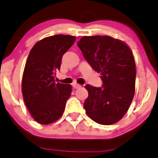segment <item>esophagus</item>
<instances>
[{"label": "esophagus", "instance_id": "1", "mask_svg": "<svg viewBox=\"0 0 158 158\" xmlns=\"http://www.w3.org/2000/svg\"><path fill=\"white\" fill-rule=\"evenodd\" d=\"M72 86L74 88V89H78L81 86V85H80L78 84H76V83H74V84H72Z\"/></svg>", "mask_w": 158, "mask_h": 158}]
</instances>
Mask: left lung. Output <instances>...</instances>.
<instances>
[{
  "label": "left lung",
  "mask_w": 158,
  "mask_h": 158,
  "mask_svg": "<svg viewBox=\"0 0 158 158\" xmlns=\"http://www.w3.org/2000/svg\"><path fill=\"white\" fill-rule=\"evenodd\" d=\"M83 56L101 74V87L85 86L86 114L97 123L111 125L121 119L135 93V64L130 47L109 36H85L77 42Z\"/></svg>",
  "instance_id": "obj_1"
}]
</instances>
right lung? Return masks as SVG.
<instances>
[{"label": "right lung", "instance_id": "1", "mask_svg": "<svg viewBox=\"0 0 158 158\" xmlns=\"http://www.w3.org/2000/svg\"><path fill=\"white\" fill-rule=\"evenodd\" d=\"M71 35H57L37 42L29 52L22 82L25 104L40 124H50L64 112L72 86L54 82L62 56L75 41Z\"/></svg>", "mask_w": 158, "mask_h": 158}]
</instances>
